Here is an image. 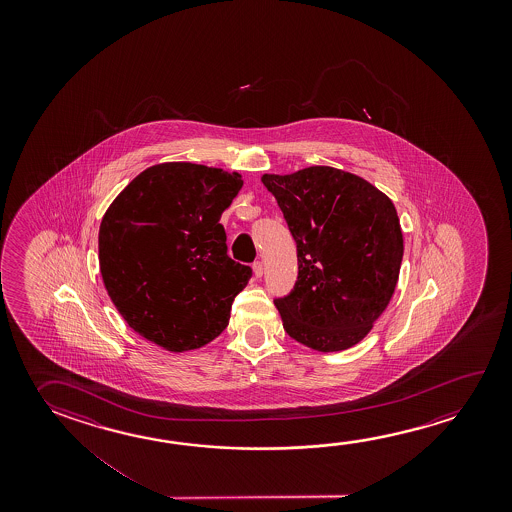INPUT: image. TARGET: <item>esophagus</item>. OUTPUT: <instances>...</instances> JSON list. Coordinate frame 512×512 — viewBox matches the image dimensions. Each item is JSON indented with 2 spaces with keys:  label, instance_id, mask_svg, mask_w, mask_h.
I'll use <instances>...</instances> for the list:
<instances>
[{
  "label": "esophagus",
  "instance_id": "34e87169",
  "mask_svg": "<svg viewBox=\"0 0 512 512\" xmlns=\"http://www.w3.org/2000/svg\"><path fill=\"white\" fill-rule=\"evenodd\" d=\"M253 275H255L257 278H260L262 275H264V264H262L260 260L253 262Z\"/></svg>",
  "mask_w": 512,
  "mask_h": 512
}]
</instances>
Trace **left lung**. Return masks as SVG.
Listing matches in <instances>:
<instances>
[{"label": "left lung", "instance_id": "8db88e82", "mask_svg": "<svg viewBox=\"0 0 512 512\" xmlns=\"http://www.w3.org/2000/svg\"><path fill=\"white\" fill-rule=\"evenodd\" d=\"M298 252V280L277 298L285 332L318 352L368 336L400 275L403 235L393 202L361 176L330 166L262 175Z\"/></svg>", "mask_w": 512, "mask_h": 512}]
</instances>
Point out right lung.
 I'll return each instance as SVG.
<instances>
[{"instance_id":"right-lung-1","label":"right lung","mask_w":512,"mask_h":512,"mask_svg":"<svg viewBox=\"0 0 512 512\" xmlns=\"http://www.w3.org/2000/svg\"><path fill=\"white\" fill-rule=\"evenodd\" d=\"M243 187L239 173L191 162L144 169L110 203L98 250L110 300L139 336L168 352L227 328L252 268L230 259L219 223Z\"/></svg>"}]
</instances>
